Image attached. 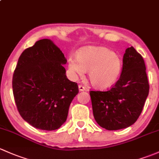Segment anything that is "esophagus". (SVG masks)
Instances as JSON below:
<instances>
[{"instance_id":"1","label":"esophagus","mask_w":159,"mask_h":159,"mask_svg":"<svg viewBox=\"0 0 159 159\" xmlns=\"http://www.w3.org/2000/svg\"><path fill=\"white\" fill-rule=\"evenodd\" d=\"M78 88H79L80 91H85V89H86V88H84V86H83V85H81V84H80L79 86H78Z\"/></svg>"}]
</instances>
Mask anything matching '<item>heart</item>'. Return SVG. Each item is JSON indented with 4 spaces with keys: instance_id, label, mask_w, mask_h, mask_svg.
<instances>
[{
    "instance_id": "heart-1",
    "label": "heart",
    "mask_w": 159,
    "mask_h": 159,
    "mask_svg": "<svg viewBox=\"0 0 159 159\" xmlns=\"http://www.w3.org/2000/svg\"><path fill=\"white\" fill-rule=\"evenodd\" d=\"M68 69L74 77H82L88 71V78L94 88L106 89L117 81L123 63L117 55L105 47L88 46L77 53V59L68 58Z\"/></svg>"
}]
</instances>
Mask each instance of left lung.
I'll return each instance as SVG.
<instances>
[{
  "label": "left lung",
  "instance_id": "1",
  "mask_svg": "<svg viewBox=\"0 0 159 159\" xmlns=\"http://www.w3.org/2000/svg\"><path fill=\"white\" fill-rule=\"evenodd\" d=\"M148 91L144 59L133 46L127 48L116 84L107 91H90L95 120L107 130L129 127L141 114Z\"/></svg>",
  "mask_w": 159,
  "mask_h": 159
}]
</instances>
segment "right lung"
Returning <instances> with one entry per match:
<instances>
[{"mask_svg": "<svg viewBox=\"0 0 159 159\" xmlns=\"http://www.w3.org/2000/svg\"><path fill=\"white\" fill-rule=\"evenodd\" d=\"M67 60L52 40L40 39L23 52L13 75V93L20 114L33 127L57 129L66 121L78 84L69 81Z\"/></svg>", "mask_w": 159, "mask_h": 159, "instance_id": "add662e5", "label": "right lung"}]
</instances>
